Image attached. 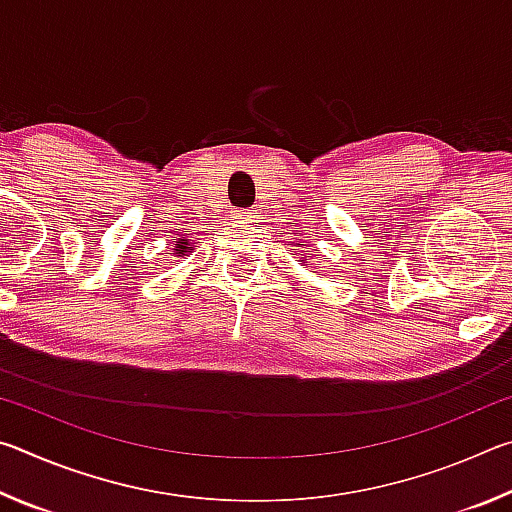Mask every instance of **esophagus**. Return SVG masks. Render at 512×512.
<instances>
[{"label": "esophagus", "instance_id": "obj_1", "mask_svg": "<svg viewBox=\"0 0 512 512\" xmlns=\"http://www.w3.org/2000/svg\"><path fill=\"white\" fill-rule=\"evenodd\" d=\"M232 219H237V223H253L257 219V212L255 210H235V216Z\"/></svg>", "mask_w": 512, "mask_h": 512}]
</instances>
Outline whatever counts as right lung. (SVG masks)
I'll list each match as a JSON object with an SVG mask.
<instances>
[{
    "label": "right lung",
    "mask_w": 512,
    "mask_h": 512,
    "mask_svg": "<svg viewBox=\"0 0 512 512\" xmlns=\"http://www.w3.org/2000/svg\"><path fill=\"white\" fill-rule=\"evenodd\" d=\"M176 255H187V253H192V248H189V244H187V239H180L178 244H176Z\"/></svg>",
    "instance_id": "right-lung-1"
}]
</instances>
